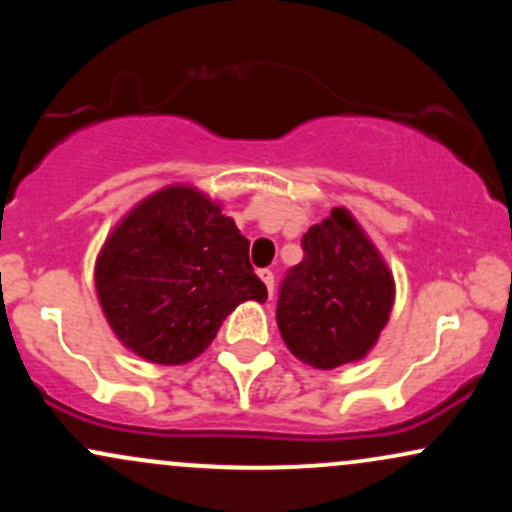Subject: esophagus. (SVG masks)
<instances>
[{"instance_id":"esophagus-1","label":"esophagus","mask_w":512,"mask_h":512,"mask_svg":"<svg viewBox=\"0 0 512 512\" xmlns=\"http://www.w3.org/2000/svg\"><path fill=\"white\" fill-rule=\"evenodd\" d=\"M257 276H260V279L264 281V286H267V291H269V298L274 296V274H272V269H257Z\"/></svg>"}]
</instances>
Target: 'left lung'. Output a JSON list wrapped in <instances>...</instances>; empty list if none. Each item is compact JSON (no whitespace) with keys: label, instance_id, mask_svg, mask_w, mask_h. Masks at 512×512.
I'll list each match as a JSON object with an SVG mask.
<instances>
[{"label":"left lung","instance_id":"8db88e82","mask_svg":"<svg viewBox=\"0 0 512 512\" xmlns=\"http://www.w3.org/2000/svg\"><path fill=\"white\" fill-rule=\"evenodd\" d=\"M303 260L281 281L276 325L298 361L320 370L361 361L395 303V279L346 209L308 228Z\"/></svg>","mask_w":512,"mask_h":512}]
</instances>
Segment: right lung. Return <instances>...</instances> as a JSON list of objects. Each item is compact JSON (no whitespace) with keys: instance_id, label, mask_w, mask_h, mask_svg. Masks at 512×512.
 <instances>
[{"instance_id":"right-lung-1","label":"right lung","mask_w":512,"mask_h":512,"mask_svg":"<svg viewBox=\"0 0 512 512\" xmlns=\"http://www.w3.org/2000/svg\"><path fill=\"white\" fill-rule=\"evenodd\" d=\"M250 243L190 185H170L115 226L96 260L98 301L127 349L161 366L197 358L243 301H267Z\"/></svg>"}]
</instances>
